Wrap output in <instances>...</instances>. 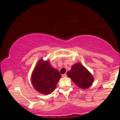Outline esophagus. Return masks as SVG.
<instances>
[{
    "label": "esophagus",
    "instance_id": "34e87169",
    "mask_svg": "<svg viewBox=\"0 0 120 120\" xmlns=\"http://www.w3.org/2000/svg\"><path fill=\"white\" fill-rule=\"evenodd\" d=\"M63 77H67V74H63L62 75Z\"/></svg>",
    "mask_w": 120,
    "mask_h": 120
}]
</instances>
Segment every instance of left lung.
<instances>
[{
	"label": "left lung",
	"instance_id": "left-lung-1",
	"mask_svg": "<svg viewBox=\"0 0 120 120\" xmlns=\"http://www.w3.org/2000/svg\"><path fill=\"white\" fill-rule=\"evenodd\" d=\"M67 75L77 86L82 89L89 88L94 81L91 74L80 63L73 65L71 70L67 72Z\"/></svg>",
	"mask_w": 120,
	"mask_h": 120
}]
</instances>
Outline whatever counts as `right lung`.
<instances>
[{
  "instance_id": "1",
  "label": "right lung",
  "mask_w": 120,
  "mask_h": 120,
  "mask_svg": "<svg viewBox=\"0 0 120 120\" xmlns=\"http://www.w3.org/2000/svg\"><path fill=\"white\" fill-rule=\"evenodd\" d=\"M60 78L57 70L52 67L48 61L41 60L34 70L32 83L39 92L49 95L54 90Z\"/></svg>"
}]
</instances>
